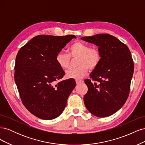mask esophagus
I'll list each match as a JSON object with an SVG mask.
<instances>
[{
	"instance_id": "esophagus-1",
	"label": "esophagus",
	"mask_w": 145,
	"mask_h": 145,
	"mask_svg": "<svg viewBox=\"0 0 145 145\" xmlns=\"http://www.w3.org/2000/svg\"><path fill=\"white\" fill-rule=\"evenodd\" d=\"M76 84L77 85H79V84H80V83H83V81L82 80H76Z\"/></svg>"
}]
</instances>
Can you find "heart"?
<instances>
[{
  "label": "heart",
  "mask_w": 145,
  "mask_h": 145,
  "mask_svg": "<svg viewBox=\"0 0 145 145\" xmlns=\"http://www.w3.org/2000/svg\"><path fill=\"white\" fill-rule=\"evenodd\" d=\"M69 56L71 57H78L76 68L70 69L66 72L68 78L81 79L85 77L88 71V68L93 70L97 67L100 60L101 54L99 50L91 47L80 42H77L69 47ZM56 62L63 69L69 68L70 65L69 56L63 52H60L56 57Z\"/></svg>",
  "instance_id": "obj_1"
}]
</instances>
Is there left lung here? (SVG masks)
Instances as JSON below:
<instances>
[{
    "mask_svg": "<svg viewBox=\"0 0 145 145\" xmlns=\"http://www.w3.org/2000/svg\"><path fill=\"white\" fill-rule=\"evenodd\" d=\"M82 40L98 46L101 60L85 80L87 93L83 97L86 108L98 117L112 115L123 106L128 99L134 62L128 47L108 34L83 37Z\"/></svg>",
    "mask_w": 145,
    "mask_h": 145,
    "instance_id": "1",
    "label": "left lung"
}]
</instances>
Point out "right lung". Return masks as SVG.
Here are the masks:
<instances>
[{"label":"right lung","mask_w":145,"mask_h":145,"mask_svg":"<svg viewBox=\"0 0 145 145\" xmlns=\"http://www.w3.org/2000/svg\"><path fill=\"white\" fill-rule=\"evenodd\" d=\"M74 35L33 37L17 54L14 80L22 103L35 116L52 120L63 112L76 86L73 79L60 81L65 72L56 57Z\"/></svg>","instance_id":"obj_1"}]
</instances>
